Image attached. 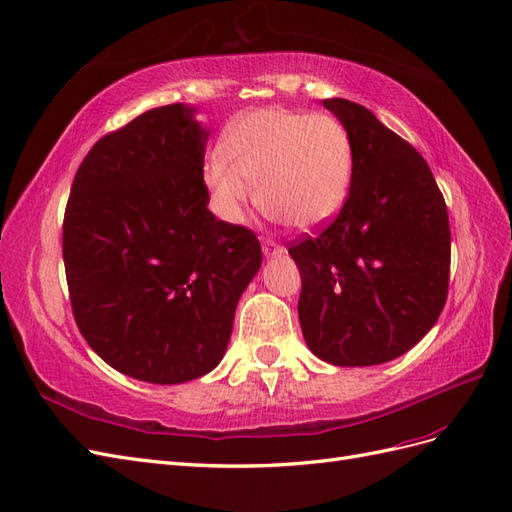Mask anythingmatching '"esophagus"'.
<instances>
[{"label": "esophagus", "instance_id": "esophagus-1", "mask_svg": "<svg viewBox=\"0 0 512 512\" xmlns=\"http://www.w3.org/2000/svg\"><path fill=\"white\" fill-rule=\"evenodd\" d=\"M261 248H264V255H268V257L281 255L285 251V248L276 240H272V238H261Z\"/></svg>", "mask_w": 512, "mask_h": 512}]
</instances>
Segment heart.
Masks as SVG:
<instances>
[{
    "label": "heart",
    "mask_w": 512,
    "mask_h": 512,
    "mask_svg": "<svg viewBox=\"0 0 512 512\" xmlns=\"http://www.w3.org/2000/svg\"><path fill=\"white\" fill-rule=\"evenodd\" d=\"M354 173L347 128L330 113L259 109L229 128L208 165L216 212L240 223L248 203L291 227L311 229L341 210Z\"/></svg>",
    "instance_id": "1"
}]
</instances>
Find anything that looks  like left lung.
Masks as SVG:
<instances>
[{"label": "left lung", "mask_w": 512, "mask_h": 512, "mask_svg": "<svg viewBox=\"0 0 512 512\" xmlns=\"http://www.w3.org/2000/svg\"><path fill=\"white\" fill-rule=\"evenodd\" d=\"M324 107L347 128L354 173L337 218L289 242L302 279L298 315L317 358L371 367L412 349L444 309L448 210L412 143L358 102L328 98Z\"/></svg>", "instance_id": "1"}]
</instances>
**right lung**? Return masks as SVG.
I'll return each mask as SVG.
<instances>
[{"label": "right lung", "mask_w": 512, "mask_h": 512, "mask_svg": "<svg viewBox=\"0 0 512 512\" xmlns=\"http://www.w3.org/2000/svg\"><path fill=\"white\" fill-rule=\"evenodd\" d=\"M206 141L193 109L145 111L100 137L70 186L62 253L72 315L109 367L143 382L212 371L261 266L255 231L208 210Z\"/></svg>", "instance_id": "right-lung-1"}]
</instances>
